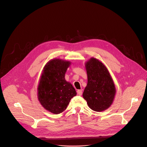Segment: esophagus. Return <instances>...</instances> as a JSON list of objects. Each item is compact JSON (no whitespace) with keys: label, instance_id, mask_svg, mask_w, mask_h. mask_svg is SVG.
I'll list each match as a JSON object with an SVG mask.
<instances>
[{"label":"esophagus","instance_id":"1","mask_svg":"<svg viewBox=\"0 0 147 147\" xmlns=\"http://www.w3.org/2000/svg\"><path fill=\"white\" fill-rule=\"evenodd\" d=\"M77 94H79V96H82V93H83L82 90H78L77 91Z\"/></svg>","mask_w":147,"mask_h":147}]
</instances>
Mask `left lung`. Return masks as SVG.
<instances>
[{"label":"left lung","instance_id":"left-lung-1","mask_svg":"<svg viewBox=\"0 0 147 147\" xmlns=\"http://www.w3.org/2000/svg\"><path fill=\"white\" fill-rule=\"evenodd\" d=\"M87 84L83 93L90 108L96 112L108 109L116 94V88L106 67L99 60L92 57L85 63Z\"/></svg>","mask_w":147,"mask_h":147}]
</instances>
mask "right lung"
I'll return each mask as SVG.
<instances>
[{
  "label": "right lung",
  "mask_w": 147,
  "mask_h": 147,
  "mask_svg": "<svg viewBox=\"0 0 147 147\" xmlns=\"http://www.w3.org/2000/svg\"><path fill=\"white\" fill-rule=\"evenodd\" d=\"M71 62L58 58L44 66L38 86V99L44 108L54 114L62 113L77 93L72 84L65 80Z\"/></svg>",
  "instance_id": "obj_1"
}]
</instances>
